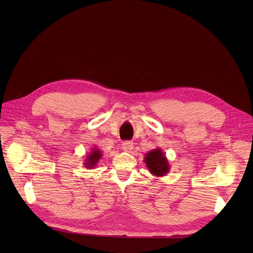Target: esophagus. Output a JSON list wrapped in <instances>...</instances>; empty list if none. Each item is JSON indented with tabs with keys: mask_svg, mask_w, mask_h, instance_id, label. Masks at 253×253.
Instances as JSON below:
<instances>
[{
	"mask_svg": "<svg viewBox=\"0 0 253 253\" xmlns=\"http://www.w3.org/2000/svg\"><path fill=\"white\" fill-rule=\"evenodd\" d=\"M133 147H134L133 142H131V141H125L122 144V149L125 152H131L133 150Z\"/></svg>",
	"mask_w": 253,
	"mask_h": 253,
	"instance_id": "obj_1",
	"label": "esophagus"
}]
</instances>
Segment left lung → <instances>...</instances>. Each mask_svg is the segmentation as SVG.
<instances>
[{
	"instance_id": "8db88e82",
	"label": "left lung",
	"mask_w": 253,
	"mask_h": 253,
	"mask_svg": "<svg viewBox=\"0 0 253 253\" xmlns=\"http://www.w3.org/2000/svg\"><path fill=\"white\" fill-rule=\"evenodd\" d=\"M144 162H145L149 172L157 177L165 176L170 170L169 161L160 148H155L147 152L144 157Z\"/></svg>"
}]
</instances>
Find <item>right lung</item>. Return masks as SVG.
<instances>
[{"instance_id":"right-lung-1","label":"right lung","mask_w":253,"mask_h":253,"mask_svg":"<svg viewBox=\"0 0 253 253\" xmlns=\"http://www.w3.org/2000/svg\"><path fill=\"white\" fill-rule=\"evenodd\" d=\"M102 155H103V152L99 148H97L96 146L94 148H92L91 152L86 156V158L84 160L85 168L93 169L94 167H96V165L102 158Z\"/></svg>"}]
</instances>
